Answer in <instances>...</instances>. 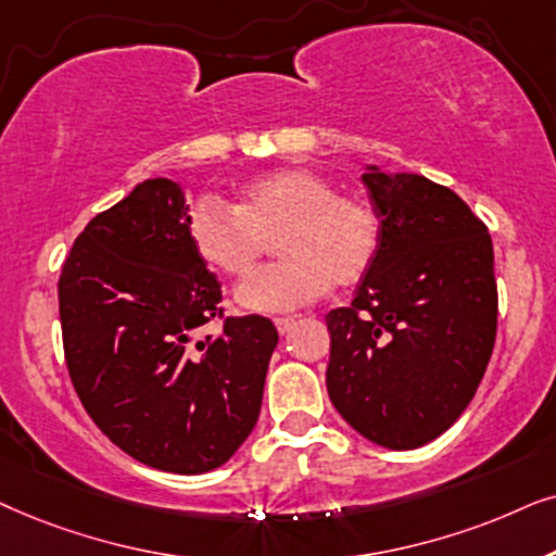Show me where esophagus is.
<instances>
[{
  "instance_id": "1",
  "label": "esophagus",
  "mask_w": 556,
  "mask_h": 556,
  "mask_svg": "<svg viewBox=\"0 0 556 556\" xmlns=\"http://www.w3.org/2000/svg\"><path fill=\"white\" fill-rule=\"evenodd\" d=\"M274 325H277L279 336H287V332H290V330H292V325H294V320H292V317H274Z\"/></svg>"
}]
</instances>
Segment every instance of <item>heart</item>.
Listing matches in <instances>:
<instances>
[{
    "label": "heart",
    "mask_w": 556,
    "mask_h": 556,
    "mask_svg": "<svg viewBox=\"0 0 556 556\" xmlns=\"http://www.w3.org/2000/svg\"><path fill=\"white\" fill-rule=\"evenodd\" d=\"M185 233L201 262L226 277H247L279 239L285 258L249 277L239 302L256 313H292L320 300L332 282H361L379 256L383 228L364 195L338 192L315 169L282 167L243 185L236 205L198 198Z\"/></svg>",
    "instance_id": "heart-1"
}]
</instances>
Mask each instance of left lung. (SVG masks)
Segmentation results:
<instances>
[{
	"label": "left lung",
	"mask_w": 556,
	"mask_h": 556,
	"mask_svg": "<svg viewBox=\"0 0 556 556\" xmlns=\"http://www.w3.org/2000/svg\"><path fill=\"white\" fill-rule=\"evenodd\" d=\"M381 251L348 307L325 315L328 394L355 432L389 450L440 438L483 379L498 325L483 220L421 175H361Z\"/></svg>",
	"instance_id": "8db88e82"
}]
</instances>
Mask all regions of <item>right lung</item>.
<instances>
[{"instance_id": "right-lung-1", "label": "right lung", "mask_w": 556, "mask_h": 556, "mask_svg": "<svg viewBox=\"0 0 556 556\" xmlns=\"http://www.w3.org/2000/svg\"><path fill=\"white\" fill-rule=\"evenodd\" d=\"M185 220L180 185H137L73 241L58 302L65 366L96 427L150 468L195 476L254 429L279 332L262 315L224 317ZM211 319L222 332L198 339Z\"/></svg>"}]
</instances>
